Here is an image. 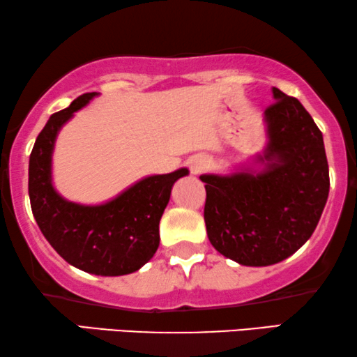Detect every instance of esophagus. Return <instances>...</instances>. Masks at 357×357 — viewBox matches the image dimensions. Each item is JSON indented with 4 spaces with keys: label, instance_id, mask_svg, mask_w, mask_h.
<instances>
[{
    "label": "esophagus",
    "instance_id": "1",
    "mask_svg": "<svg viewBox=\"0 0 357 357\" xmlns=\"http://www.w3.org/2000/svg\"><path fill=\"white\" fill-rule=\"evenodd\" d=\"M207 166H209V160H207V158H204V156H197L191 161V171L194 174L202 173V171H204Z\"/></svg>",
    "mask_w": 357,
    "mask_h": 357
}]
</instances>
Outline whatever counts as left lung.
Segmentation results:
<instances>
[{"instance_id":"1","label":"left lung","mask_w":357,"mask_h":357,"mask_svg":"<svg viewBox=\"0 0 357 357\" xmlns=\"http://www.w3.org/2000/svg\"><path fill=\"white\" fill-rule=\"evenodd\" d=\"M265 110L268 145L264 169L202 174L204 220L215 250L249 267H267L295 254L311 237L329 192L323 135L298 98L272 89Z\"/></svg>"}]
</instances>
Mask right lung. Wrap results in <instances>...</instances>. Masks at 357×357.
I'll return each mask as SVG.
<instances>
[{
  "label": "right lung",
  "mask_w": 357,
  "mask_h": 357,
  "mask_svg": "<svg viewBox=\"0 0 357 357\" xmlns=\"http://www.w3.org/2000/svg\"><path fill=\"white\" fill-rule=\"evenodd\" d=\"M98 96L84 93L51 115L29 156V199L34 219L54 250L87 273L119 277L137 272L160 245V220L171 188L189 171L148 176L100 206L66 201L52 186L51 161L59 130Z\"/></svg>",
  "instance_id": "add662e5"
}]
</instances>
